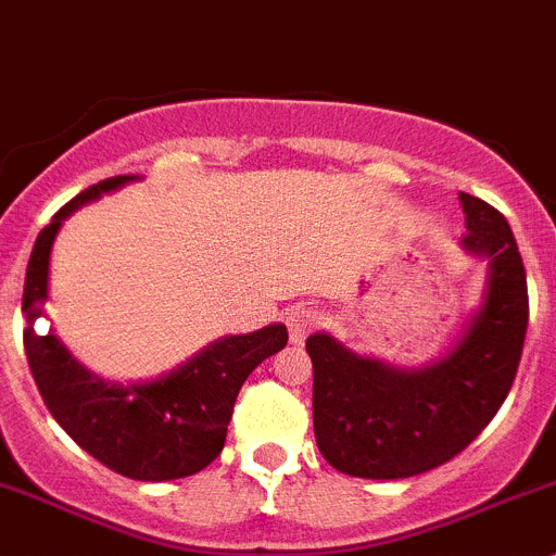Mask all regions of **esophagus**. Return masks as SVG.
I'll return each mask as SVG.
<instances>
[{"label":"esophagus","instance_id":"1","mask_svg":"<svg viewBox=\"0 0 556 556\" xmlns=\"http://www.w3.org/2000/svg\"><path fill=\"white\" fill-rule=\"evenodd\" d=\"M285 323H288L290 341L301 344V341L312 333L314 325H317V314H314L312 309H306V306H299V309L288 312V319H285Z\"/></svg>","mask_w":556,"mask_h":556}]
</instances>
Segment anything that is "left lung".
I'll return each mask as SVG.
<instances>
[{"label": "left lung", "mask_w": 556, "mask_h": 556, "mask_svg": "<svg viewBox=\"0 0 556 556\" xmlns=\"http://www.w3.org/2000/svg\"><path fill=\"white\" fill-rule=\"evenodd\" d=\"M463 250L486 261L481 304L435 361L417 368L363 357L319 330L314 439L323 457L357 479H408L450 463L490 425L517 377L527 333V277L506 217L459 193Z\"/></svg>", "instance_id": "left-lung-1"}]
</instances>
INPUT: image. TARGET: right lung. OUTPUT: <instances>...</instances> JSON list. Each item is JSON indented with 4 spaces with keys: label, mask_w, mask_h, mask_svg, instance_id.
<instances>
[{
    "label": "right lung",
    "mask_w": 556,
    "mask_h": 556,
    "mask_svg": "<svg viewBox=\"0 0 556 556\" xmlns=\"http://www.w3.org/2000/svg\"><path fill=\"white\" fill-rule=\"evenodd\" d=\"M134 179L142 177L121 174L91 185L39 231L26 266L24 346L45 406L77 446L128 479L169 481L199 473L220 454L239 390L266 357L285 350L288 328L274 323L223 336L148 382H110L88 371L53 330L39 333L35 323L45 317L50 295V252L64 220Z\"/></svg>",
    "instance_id": "1"
}]
</instances>
